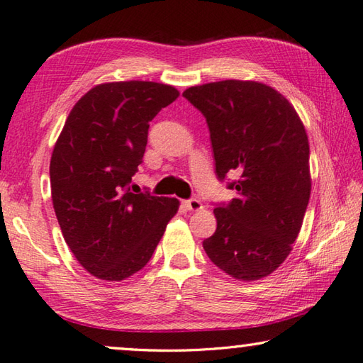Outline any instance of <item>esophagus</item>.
<instances>
[{
	"label": "esophagus",
	"mask_w": 363,
	"mask_h": 363,
	"mask_svg": "<svg viewBox=\"0 0 363 363\" xmlns=\"http://www.w3.org/2000/svg\"><path fill=\"white\" fill-rule=\"evenodd\" d=\"M184 206L191 211H199L202 210V202L199 199H188V201H184Z\"/></svg>",
	"instance_id": "34e87169"
}]
</instances>
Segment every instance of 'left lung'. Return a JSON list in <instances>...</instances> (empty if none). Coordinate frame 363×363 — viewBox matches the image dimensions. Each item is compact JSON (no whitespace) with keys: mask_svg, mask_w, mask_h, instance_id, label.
I'll return each mask as SVG.
<instances>
[{"mask_svg":"<svg viewBox=\"0 0 363 363\" xmlns=\"http://www.w3.org/2000/svg\"><path fill=\"white\" fill-rule=\"evenodd\" d=\"M183 97L208 123L216 175L236 197L213 210L216 232L203 249L219 269L244 282L276 271L291 252L308 205V138L282 94L258 81L192 86Z\"/></svg>","mask_w":363,"mask_h":363,"instance_id":"8db88e82","label":"left lung"}]
</instances>
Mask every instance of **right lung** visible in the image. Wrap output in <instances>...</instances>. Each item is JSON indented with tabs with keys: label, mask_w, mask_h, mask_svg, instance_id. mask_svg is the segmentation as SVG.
<instances>
[{
	"label": "right lung",
	"mask_w": 363,
	"mask_h": 363,
	"mask_svg": "<svg viewBox=\"0 0 363 363\" xmlns=\"http://www.w3.org/2000/svg\"><path fill=\"white\" fill-rule=\"evenodd\" d=\"M174 86L119 81L92 87L72 108L50 161L51 199L72 254L92 276L119 282L150 260L180 202L131 192L149 136Z\"/></svg>",
	"instance_id": "right-lung-1"
}]
</instances>
